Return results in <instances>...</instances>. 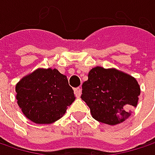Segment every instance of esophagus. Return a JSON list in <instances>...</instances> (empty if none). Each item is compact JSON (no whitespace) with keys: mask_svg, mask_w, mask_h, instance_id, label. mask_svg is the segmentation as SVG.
I'll return each mask as SVG.
<instances>
[{"mask_svg":"<svg viewBox=\"0 0 155 155\" xmlns=\"http://www.w3.org/2000/svg\"><path fill=\"white\" fill-rule=\"evenodd\" d=\"M74 93H75V96L77 98H80L81 97V89L80 87H77V88H74Z\"/></svg>","mask_w":155,"mask_h":155,"instance_id":"esophagus-1","label":"esophagus"}]
</instances>
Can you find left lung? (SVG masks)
I'll use <instances>...</instances> for the list:
<instances>
[{"label":"left lung","instance_id":"1","mask_svg":"<svg viewBox=\"0 0 155 155\" xmlns=\"http://www.w3.org/2000/svg\"><path fill=\"white\" fill-rule=\"evenodd\" d=\"M139 95V84L135 78L116 69L97 66L82 83L81 98L96 120L117 125L130 117Z\"/></svg>","mask_w":155,"mask_h":155}]
</instances>
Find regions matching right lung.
Returning <instances> with one entry per match:
<instances>
[{
  "label": "right lung",
  "instance_id": "right-lung-1",
  "mask_svg": "<svg viewBox=\"0 0 155 155\" xmlns=\"http://www.w3.org/2000/svg\"><path fill=\"white\" fill-rule=\"evenodd\" d=\"M23 114L37 124H51L63 117L75 100L67 77L56 69H38L16 85Z\"/></svg>",
  "mask_w": 155,
  "mask_h": 155
}]
</instances>
